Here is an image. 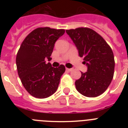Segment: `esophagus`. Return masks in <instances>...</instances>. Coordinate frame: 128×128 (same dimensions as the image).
I'll use <instances>...</instances> for the list:
<instances>
[{"mask_svg":"<svg viewBox=\"0 0 128 128\" xmlns=\"http://www.w3.org/2000/svg\"><path fill=\"white\" fill-rule=\"evenodd\" d=\"M66 70L67 71H68V72H70V71L72 70V68H66Z\"/></svg>","mask_w":128,"mask_h":128,"instance_id":"34e87169","label":"esophagus"}]
</instances>
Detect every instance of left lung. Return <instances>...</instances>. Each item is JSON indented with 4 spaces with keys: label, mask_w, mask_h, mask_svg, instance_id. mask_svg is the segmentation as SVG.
Returning <instances> with one entry per match:
<instances>
[{
    "label": "left lung",
    "mask_w": 128,
    "mask_h": 128,
    "mask_svg": "<svg viewBox=\"0 0 128 128\" xmlns=\"http://www.w3.org/2000/svg\"><path fill=\"white\" fill-rule=\"evenodd\" d=\"M87 66V72L75 82L81 94L88 98L104 93L113 79L115 60L112 50L98 33L86 28L66 30Z\"/></svg>",
    "instance_id": "left-lung-1"
}]
</instances>
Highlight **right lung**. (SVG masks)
<instances>
[{
  "mask_svg": "<svg viewBox=\"0 0 128 128\" xmlns=\"http://www.w3.org/2000/svg\"><path fill=\"white\" fill-rule=\"evenodd\" d=\"M64 29L39 28L26 36L18 51L16 63L22 84L30 95L44 99L56 92L60 78L65 71L64 65L52 67L51 60L54 44L65 33Z\"/></svg>",
  "mask_w": 128,
  "mask_h": 128,
  "instance_id": "obj_1",
  "label": "right lung"
}]
</instances>
